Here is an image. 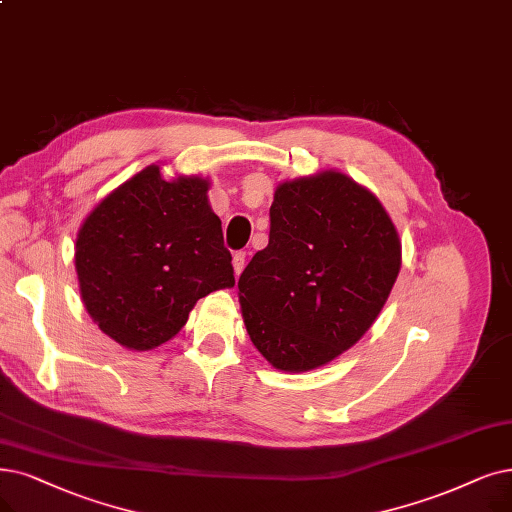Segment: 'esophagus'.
<instances>
[{
  "label": "esophagus",
  "mask_w": 512,
  "mask_h": 512,
  "mask_svg": "<svg viewBox=\"0 0 512 512\" xmlns=\"http://www.w3.org/2000/svg\"><path fill=\"white\" fill-rule=\"evenodd\" d=\"M243 267H245V252H237V254L233 256V269H235V275H237V277L241 275Z\"/></svg>",
  "instance_id": "esophagus-1"
}]
</instances>
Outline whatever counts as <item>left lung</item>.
I'll return each mask as SVG.
<instances>
[{"label":"left lung","mask_w":512,"mask_h":512,"mask_svg":"<svg viewBox=\"0 0 512 512\" xmlns=\"http://www.w3.org/2000/svg\"><path fill=\"white\" fill-rule=\"evenodd\" d=\"M401 269V241L374 193L342 172L285 180L269 245L239 277L243 323L281 372H309L372 327Z\"/></svg>","instance_id":"obj_1"}]
</instances>
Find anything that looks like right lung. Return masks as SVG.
<instances>
[{
	"label": "right lung",
	"instance_id": "add662e5",
	"mask_svg": "<svg viewBox=\"0 0 512 512\" xmlns=\"http://www.w3.org/2000/svg\"><path fill=\"white\" fill-rule=\"evenodd\" d=\"M208 189L199 176L163 180L159 166H147L81 224V300L100 330L130 351L168 342L199 298L235 285Z\"/></svg>",
	"mask_w": 512,
	"mask_h": 512
}]
</instances>
